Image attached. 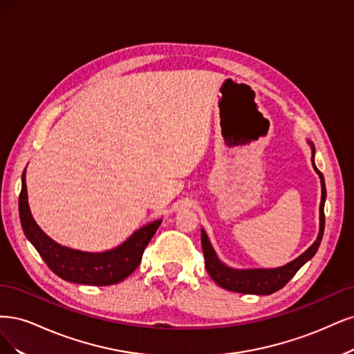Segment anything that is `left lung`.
Instances as JSON below:
<instances>
[{"mask_svg": "<svg viewBox=\"0 0 354 354\" xmlns=\"http://www.w3.org/2000/svg\"><path fill=\"white\" fill-rule=\"evenodd\" d=\"M312 147V165L315 172L321 178L322 185V197H321V206H319V234L316 241L306 250V252L290 261L288 265L275 268V269H234L226 266L223 261L219 260L218 254H216L214 248L210 244V239L206 234V231L201 230V245L204 260H206V269L212 279L219 285V287L241 294H257V295H269L281 290L285 283H287L297 270L309 261L317 252L319 245H321L324 230H325V213L324 206L326 200V187L324 175L319 172V169L315 165V147L309 141Z\"/></svg>", "mask_w": 354, "mask_h": 354, "instance_id": "obj_1", "label": "left lung"}]
</instances>
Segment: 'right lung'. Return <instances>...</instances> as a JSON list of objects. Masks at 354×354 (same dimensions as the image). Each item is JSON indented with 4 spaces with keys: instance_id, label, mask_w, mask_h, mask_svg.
Listing matches in <instances>:
<instances>
[{
    "instance_id": "add662e5",
    "label": "right lung",
    "mask_w": 354,
    "mask_h": 354,
    "mask_svg": "<svg viewBox=\"0 0 354 354\" xmlns=\"http://www.w3.org/2000/svg\"><path fill=\"white\" fill-rule=\"evenodd\" d=\"M19 216L26 238L57 277L67 282L98 285V287L118 283L128 278L141 263L145 247L162 223V219L148 223L135 231L119 247L102 253H88L57 244L32 218L28 203L26 169L21 175Z\"/></svg>"
}]
</instances>
